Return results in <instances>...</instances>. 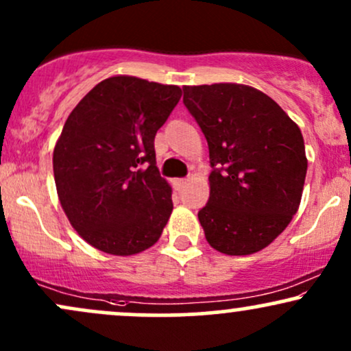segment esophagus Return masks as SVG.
Wrapping results in <instances>:
<instances>
[{
	"mask_svg": "<svg viewBox=\"0 0 351 351\" xmlns=\"http://www.w3.org/2000/svg\"><path fill=\"white\" fill-rule=\"evenodd\" d=\"M184 184H186V178H175V180H173V188H175L176 191H180V189L183 188Z\"/></svg>",
	"mask_w": 351,
	"mask_h": 351,
	"instance_id": "1",
	"label": "esophagus"
}]
</instances>
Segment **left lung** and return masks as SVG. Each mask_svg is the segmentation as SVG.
<instances>
[{
  "instance_id": "left-lung-1",
  "label": "left lung",
  "mask_w": 351,
  "mask_h": 351,
  "mask_svg": "<svg viewBox=\"0 0 351 351\" xmlns=\"http://www.w3.org/2000/svg\"><path fill=\"white\" fill-rule=\"evenodd\" d=\"M183 102L209 147L206 241L228 256L267 247L300 206L307 175L302 132L277 102L243 84L184 86Z\"/></svg>"
}]
</instances>
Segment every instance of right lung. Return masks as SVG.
<instances>
[{
  "instance_id": "add662e5",
  "label": "right lung",
  "mask_w": 351,
  "mask_h": 351,
  "mask_svg": "<svg viewBox=\"0 0 351 351\" xmlns=\"http://www.w3.org/2000/svg\"><path fill=\"white\" fill-rule=\"evenodd\" d=\"M181 99L178 86L114 75L92 88L54 147L58 196L72 228L112 256H134L162 236L173 211L155 135Z\"/></svg>"
}]
</instances>
